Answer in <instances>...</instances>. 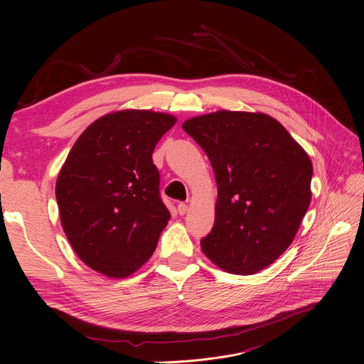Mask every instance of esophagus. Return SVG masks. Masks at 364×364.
I'll return each mask as SVG.
<instances>
[{
    "mask_svg": "<svg viewBox=\"0 0 364 364\" xmlns=\"http://www.w3.org/2000/svg\"><path fill=\"white\" fill-rule=\"evenodd\" d=\"M186 211H188V206H186V203H179V205H178V213H179V215L186 214Z\"/></svg>",
    "mask_w": 364,
    "mask_h": 364,
    "instance_id": "obj_1",
    "label": "esophagus"
}]
</instances>
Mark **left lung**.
I'll list each match as a JSON object with an SVG mask.
<instances>
[{
  "mask_svg": "<svg viewBox=\"0 0 364 364\" xmlns=\"http://www.w3.org/2000/svg\"><path fill=\"white\" fill-rule=\"evenodd\" d=\"M182 129L206 153L217 182L203 253L234 274L266 269L291 245L310 206V156L262 112L217 111L183 121Z\"/></svg>",
  "mask_w": 364,
  "mask_h": 364,
  "instance_id": "left-lung-1",
  "label": "left lung"
}]
</instances>
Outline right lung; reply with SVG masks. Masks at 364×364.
I'll use <instances>...</instances> for the list:
<instances>
[{
  "label": "right lung",
  "instance_id": "add662e5",
  "mask_svg": "<svg viewBox=\"0 0 364 364\" xmlns=\"http://www.w3.org/2000/svg\"><path fill=\"white\" fill-rule=\"evenodd\" d=\"M170 114H106L74 142L56 182L63 232L87 267L127 278L147 262L170 213L151 153L174 126Z\"/></svg>",
  "mask_w": 364,
  "mask_h": 364
}]
</instances>
